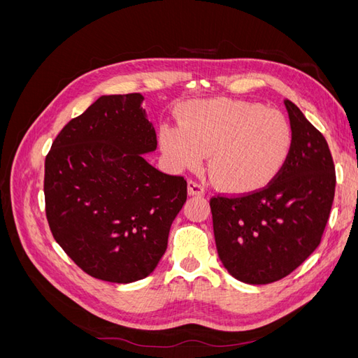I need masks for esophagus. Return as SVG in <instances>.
<instances>
[{
  "label": "esophagus",
  "instance_id": "1",
  "mask_svg": "<svg viewBox=\"0 0 358 358\" xmlns=\"http://www.w3.org/2000/svg\"><path fill=\"white\" fill-rule=\"evenodd\" d=\"M188 194H189V196L201 197V196H204V188H203V185H200L199 182L189 180L188 182Z\"/></svg>",
  "mask_w": 358,
  "mask_h": 358
}]
</instances>
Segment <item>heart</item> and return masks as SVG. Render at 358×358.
Segmentation results:
<instances>
[{
  "mask_svg": "<svg viewBox=\"0 0 358 358\" xmlns=\"http://www.w3.org/2000/svg\"><path fill=\"white\" fill-rule=\"evenodd\" d=\"M288 119L263 104L197 100L182 109L180 127L162 128L159 142L179 169L199 167L210 154L215 183L234 192L262 189L284 169L292 150Z\"/></svg>",
  "mask_w": 358,
  "mask_h": 358,
  "instance_id": "heart-1",
  "label": "heart"
}]
</instances>
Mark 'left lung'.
<instances>
[{"label": "left lung", "instance_id": "1", "mask_svg": "<svg viewBox=\"0 0 358 358\" xmlns=\"http://www.w3.org/2000/svg\"><path fill=\"white\" fill-rule=\"evenodd\" d=\"M292 150L267 187L210 199L216 249L236 279L262 285L288 276L321 243L334 199L336 173L326 138L285 100Z\"/></svg>", "mask_w": 358, "mask_h": 358}]
</instances>
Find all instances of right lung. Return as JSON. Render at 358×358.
I'll use <instances>...</instances> for the list:
<instances>
[{"label": "right lung", "mask_w": 358, "mask_h": 358, "mask_svg": "<svg viewBox=\"0 0 358 358\" xmlns=\"http://www.w3.org/2000/svg\"><path fill=\"white\" fill-rule=\"evenodd\" d=\"M142 94L103 95L61 129L45 162L50 231L83 272L129 284L154 272L187 180L152 167L143 154L157 133Z\"/></svg>", "instance_id": "right-lung-1"}]
</instances>
